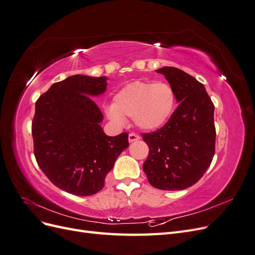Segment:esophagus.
Returning a JSON list of instances; mask_svg holds the SVG:
<instances>
[{
	"instance_id": "obj_1",
	"label": "esophagus",
	"mask_w": 255,
	"mask_h": 255,
	"mask_svg": "<svg viewBox=\"0 0 255 255\" xmlns=\"http://www.w3.org/2000/svg\"><path fill=\"white\" fill-rule=\"evenodd\" d=\"M138 139H139V136H138V135L135 134V133H130V134L128 135V141H129V142L136 141V140H138Z\"/></svg>"
}]
</instances>
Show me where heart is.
<instances>
[{
    "label": "heart",
    "mask_w": 255,
    "mask_h": 255,
    "mask_svg": "<svg viewBox=\"0 0 255 255\" xmlns=\"http://www.w3.org/2000/svg\"><path fill=\"white\" fill-rule=\"evenodd\" d=\"M175 103V92L169 84L137 81L121 88L114 96V103L104 106V113L117 126L125 125L128 116L140 129L154 130L170 119Z\"/></svg>",
    "instance_id": "heart-1"
}]
</instances>
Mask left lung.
Listing matches in <instances>:
<instances>
[{
    "label": "left lung",
    "mask_w": 255,
    "mask_h": 255,
    "mask_svg": "<svg viewBox=\"0 0 255 255\" xmlns=\"http://www.w3.org/2000/svg\"><path fill=\"white\" fill-rule=\"evenodd\" d=\"M164 74L180 103L166 125L144 133L149 146L143 171L153 187L182 190L196 184L215 154V106L204 85L174 67L156 70Z\"/></svg>",
    "instance_id": "left-lung-1"
}]
</instances>
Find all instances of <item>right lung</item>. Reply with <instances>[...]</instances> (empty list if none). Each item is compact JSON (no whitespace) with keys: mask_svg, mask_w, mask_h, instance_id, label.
I'll return each instance as SVG.
<instances>
[{"mask_svg":"<svg viewBox=\"0 0 255 255\" xmlns=\"http://www.w3.org/2000/svg\"><path fill=\"white\" fill-rule=\"evenodd\" d=\"M107 78L76 74L54 83L36 102L32 123L35 157L48 179L69 194L91 196L104 187L128 134L107 136L91 98L103 95Z\"/></svg>","mask_w":255,"mask_h":255,"instance_id":"add662e5","label":"right lung"}]
</instances>
